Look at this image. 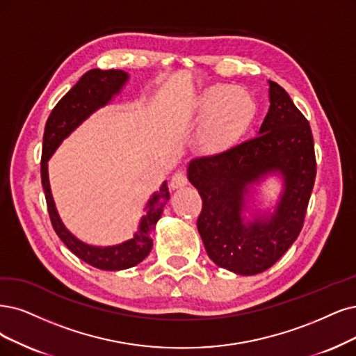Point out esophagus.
Instances as JSON below:
<instances>
[{"mask_svg":"<svg viewBox=\"0 0 356 356\" xmlns=\"http://www.w3.org/2000/svg\"><path fill=\"white\" fill-rule=\"evenodd\" d=\"M188 185V179L185 176V173H181V171H179V173H175L173 177H171L170 180V188L171 189H180L183 186Z\"/></svg>","mask_w":356,"mask_h":356,"instance_id":"esophagus-1","label":"esophagus"}]
</instances>
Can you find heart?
Instances as JSON below:
<instances>
[{
	"instance_id": "obj_1",
	"label": "heart",
	"mask_w": 356,
	"mask_h": 356,
	"mask_svg": "<svg viewBox=\"0 0 356 356\" xmlns=\"http://www.w3.org/2000/svg\"><path fill=\"white\" fill-rule=\"evenodd\" d=\"M193 110L205 117L204 139L211 147H221L248 127L255 114V101L234 86L216 85L205 89Z\"/></svg>"
}]
</instances>
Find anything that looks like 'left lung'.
<instances>
[{
	"mask_svg": "<svg viewBox=\"0 0 356 356\" xmlns=\"http://www.w3.org/2000/svg\"><path fill=\"white\" fill-rule=\"evenodd\" d=\"M268 86L270 108L255 138L188 165L204 202L196 226L207 254L241 275L268 270L296 241L317 173L308 120L280 85ZM270 175L282 180L278 202L266 213L251 210L252 189Z\"/></svg>",
	"mask_w": 356,
	"mask_h": 356,
	"instance_id": "left-lung-1",
	"label": "left lung"
}]
</instances>
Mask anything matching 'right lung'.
<instances>
[{
  "label": "right lung",
  "instance_id": "add662e5",
  "mask_svg": "<svg viewBox=\"0 0 356 356\" xmlns=\"http://www.w3.org/2000/svg\"><path fill=\"white\" fill-rule=\"evenodd\" d=\"M127 81L129 73L123 70L94 69L86 72L51 111L45 124L42 143L41 179L52 227L63 243L77 258H81L92 267L105 271H118L135 267L149 255L152 249L151 234L155 230L156 221L161 218L164 205L170 200L167 180L163 181L160 189L151 195L145 205V214L140 217L138 232L134 234V238L111 246H95L77 239L61 221L51 193L48 161L61 142L72 135V131L97 110L110 104L115 95L120 94Z\"/></svg>",
  "mask_w": 356,
  "mask_h": 356
}]
</instances>
